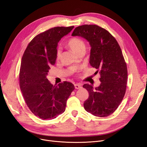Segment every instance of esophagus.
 <instances>
[{"label":"esophagus","instance_id":"esophagus-1","mask_svg":"<svg viewBox=\"0 0 147 147\" xmlns=\"http://www.w3.org/2000/svg\"><path fill=\"white\" fill-rule=\"evenodd\" d=\"M74 86L75 89H77V90H79V89H81L82 88V85L80 84H75Z\"/></svg>","mask_w":147,"mask_h":147}]
</instances>
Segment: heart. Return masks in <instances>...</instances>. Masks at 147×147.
<instances>
[{"mask_svg": "<svg viewBox=\"0 0 147 147\" xmlns=\"http://www.w3.org/2000/svg\"><path fill=\"white\" fill-rule=\"evenodd\" d=\"M67 45L72 50L74 53L78 54L80 52L83 50H85L86 47L85 44L82 39L78 37H72L68 41ZM61 54L60 50H57V57H59Z\"/></svg>", "mask_w": 147, "mask_h": 147, "instance_id": "b5f03b06", "label": "heart"}]
</instances>
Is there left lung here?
I'll use <instances>...</instances> for the list:
<instances>
[{
	"label": "left lung",
	"mask_w": 147,
	"mask_h": 147,
	"mask_svg": "<svg viewBox=\"0 0 147 147\" xmlns=\"http://www.w3.org/2000/svg\"><path fill=\"white\" fill-rule=\"evenodd\" d=\"M72 35L81 37L90 43V64L100 75L98 87L89 84L83 86L89 92L84 108L96 117H107L117 110L126 92L127 71L121 48L107 30L97 25L78 26Z\"/></svg>",
	"instance_id": "8db88e82"
}]
</instances>
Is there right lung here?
<instances>
[{"label": "right lung", "instance_id": "right-lung-1", "mask_svg": "<svg viewBox=\"0 0 147 147\" xmlns=\"http://www.w3.org/2000/svg\"><path fill=\"white\" fill-rule=\"evenodd\" d=\"M74 28L55 27L35 36L21 59L20 86L26 104L42 119L56 118L65 110L67 100L75 89L70 82L52 84L47 77L55 64L57 43Z\"/></svg>", "mask_w": 147, "mask_h": 147}]
</instances>
